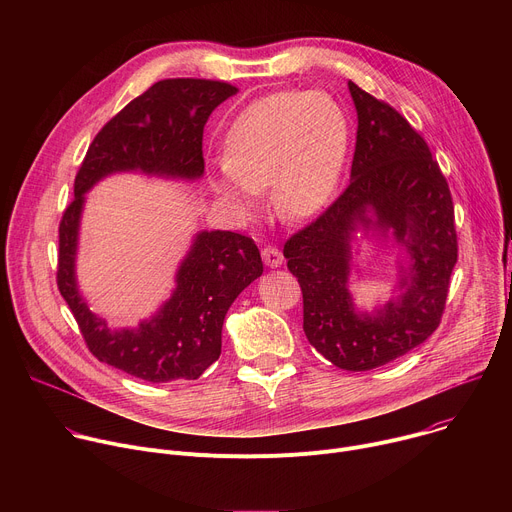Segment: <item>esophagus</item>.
<instances>
[{
	"label": "esophagus",
	"mask_w": 512,
	"mask_h": 512,
	"mask_svg": "<svg viewBox=\"0 0 512 512\" xmlns=\"http://www.w3.org/2000/svg\"><path fill=\"white\" fill-rule=\"evenodd\" d=\"M261 257H263V263H265L267 267H271V269L281 267V263H283L281 251H279L277 247H271V245H267V247L261 249Z\"/></svg>",
	"instance_id": "obj_1"
}]
</instances>
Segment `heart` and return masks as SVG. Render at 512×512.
Wrapping results in <instances>:
<instances>
[{"instance_id":"b5f03b06","label":"heart","mask_w":512,"mask_h":512,"mask_svg":"<svg viewBox=\"0 0 512 512\" xmlns=\"http://www.w3.org/2000/svg\"><path fill=\"white\" fill-rule=\"evenodd\" d=\"M350 148L346 109L326 91H275L251 101L233 119L223 168L212 188L249 212L269 186L283 221H302L332 198Z\"/></svg>"}]
</instances>
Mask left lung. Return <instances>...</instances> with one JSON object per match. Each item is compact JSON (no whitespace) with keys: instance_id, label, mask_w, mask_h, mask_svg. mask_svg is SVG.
<instances>
[{"instance_id":"1","label":"left lung","mask_w":512,"mask_h":512,"mask_svg":"<svg viewBox=\"0 0 512 512\" xmlns=\"http://www.w3.org/2000/svg\"><path fill=\"white\" fill-rule=\"evenodd\" d=\"M358 115L346 190L283 245L304 296V332L338 369L371 371L425 342L442 322L458 261L454 202L425 139L389 103L348 81ZM358 226L393 230L412 257L402 296L373 315L347 291L349 241Z\"/></svg>"}]
</instances>
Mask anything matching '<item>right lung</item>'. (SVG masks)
<instances>
[{
  "instance_id": "add662e5",
  "label": "right lung",
  "mask_w": 512,
  "mask_h": 512,
  "mask_svg": "<svg viewBox=\"0 0 512 512\" xmlns=\"http://www.w3.org/2000/svg\"><path fill=\"white\" fill-rule=\"evenodd\" d=\"M235 93L237 87L223 81L166 79L127 103L89 145L75 178V200L58 227L56 283L89 350L101 362L148 383L192 381L218 360L225 316L241 291L263 273V261L255 241L245 235L202 231L160 312L135 330H111L87 308L75 277L85 192L113 172L200 178L204 125Z\"/></svg>"
}]
</instances>
